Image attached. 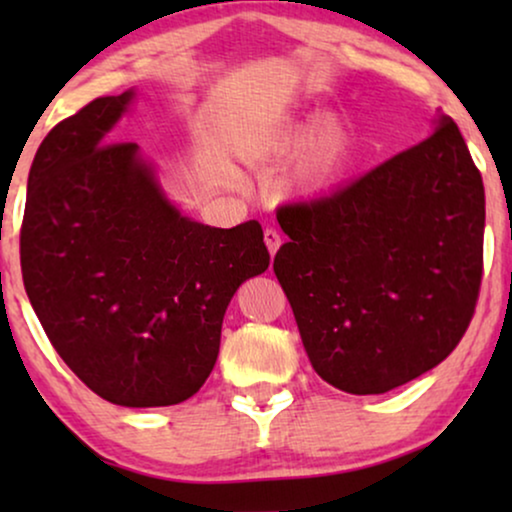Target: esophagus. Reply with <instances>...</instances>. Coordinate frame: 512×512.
<instances>
[{"label":"esophagus","instance_id":"34e87169","mask_svg":"<svg viewBox=\"0 0 512 512\" xmlns=\"http://www.w3.org/2000/svg\"><path fill=\"white\" fill-rule=\"evenodd\" d=\"M263 237H265V247H268L270 254L275 256L277 249H279V244H282V235H279V230L277 228H265Z\"/></svg>","mask_w":512,"mask_h":512}]
</instances>
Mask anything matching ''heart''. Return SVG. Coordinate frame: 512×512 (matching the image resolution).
Returning a JSON list of instances; mask_svg holds the SVG:
<instances>
[{"mask_svg": "<svg viewBox=\"0 0 512 512\" xmlns=\"http://www.w3.org/2000/svg\"><path fill=\"white\" fill-rule=\"evenodd\" d=\"M307 123H286L268 130L242 132L235 142V151L247 165H261L282 156L307 135ZM349 158V137L335 121H321L305 139L298 165L291 174V186L319 188L340 174Z\"/></svg>", "mask_w": 512, "mask_h": 512, "instance_id": "obj_1", "label": "heart"}]
</instances>
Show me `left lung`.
I'll list each match as a JSON object with an SVG mask.
<instances>
[{"mask_svg":"<svg viewBox=\"0 0 512 512\" xmlns=\"http://www.w3.org/2000/svg\"><path fill=\"white\" fill-rule=\"evenodd\" d=\"M275 275L321 380L384 394L436 368L478 305L485 186L452 118L333 193L282 205Z\"/></svg>","mask_w":512,"mask_h":512,"instance_id":"left-lung-1","label":"left lung"}]
</instances>
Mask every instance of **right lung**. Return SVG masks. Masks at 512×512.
I'll return each instance as SVG.
<instances>
[{
	"mask_svg": "<svg viewBox=\"0 0 512 512\" xmlns=\"http://www.w3.org/2000/svg\"><path fill=\"white\" fill-rule=\"evenodd\" d=\"M132 93L48 132L20 226L27 298L69 370L104 401L160 408L212 373L226 307L268 270L258 221L209 228L160 193L135 142H109Z\"/></svg>",
	"mask_w": 512,
	"mask_h": 512,
	"instance_id": "right-lung-1",
	"label": "right lung"
}]
</instances>
